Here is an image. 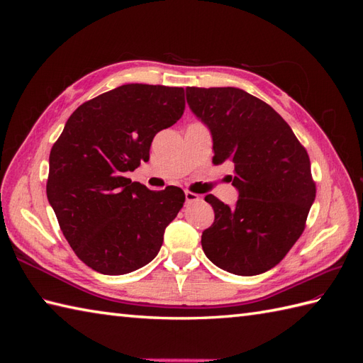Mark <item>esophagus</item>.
I'll return each instance as SVG.
<instances>
[{
  "label": "esophagus",
  "mask_w": 363,
  "mask_h": 363,
  "mask_svg": "<svg viewBox=\"0 0 363 363\" xmlns=\"http://www.w3.org/2000/svg\"><path fill=\"white\" fill-rule=\"evenodd\" d=\"M184 196H186V204L200 201V195H199V194H194V192H191V191H186V192H184Z\"/></svg>",
  "instance_id": "esophagus-1"
}]
</instances>
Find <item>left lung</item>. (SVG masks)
I'll return each instance as SVG.
<instances>
[{
	"mask_svg": "<svg viewBox=\"0 0 363 363\" xmlns=\"http://www.w3.org/2000/svg\"><path fill=\"white\" fill-rule=\"evenodd\" d=\"M192 112L211 128L213 163L235 164V207L213 195V224L203 232L204 255L238 276H257L280 263L304 232L316 186L306 148L274 108L236 87H188Z\"/></svg>",
	"mask_w": 363,
	"mask_h": 363,
	"instance_id": "obj_1",
	"label": "left lung"
}]
</instances>
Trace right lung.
Here are the masks:
<instances>
[{"label": "right lung", "instance_id": "obj_1", "mask_svg": "<svg viewBox=\"0 0 363 363\" xmlns=\"http://www.w3.org/2000/svg\"><path fill=\"white\" fill-rule=\"evenodd\" d=\"M184 89L124 84L83 103L50 152L47 196L82 262L106 276L136 271L157 256L184 192L150 191L125 177L148 160L152 138L184 112Z\"/></svg>", "mask_w": 363, "mask_h": 363}]
</instances>
